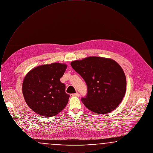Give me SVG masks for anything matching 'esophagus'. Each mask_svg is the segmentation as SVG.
Masks as SVG:
<instances>
[{"instance_id": "34e87169", "label": "esophagus", "mask_w": 153, "mask_h": 153, "mask_svg": "<svg viewBox=\"0 0 153 153\" xmlns=\"http://www.w3.org/2000/svg\"><path fill=\"white\" fill-rule=\"evenodd\" d=\"M71 96H77L79 97L80 96V94L79 93H76V94H71Z\"/></svg>"}]
</instances>
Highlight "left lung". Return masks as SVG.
<instances>
[{"mask_svg":"<svg viewBox=\"0 0 153 153\" xmlns=\"http://www.w3.org/2000/svg\"><path fill=\"white\" fill-rule=\"evenodd\" d=\"M71 65L87 84V94L81 101L88 109L98 114H106L122 101L126 91V78L115 61L88 57L72 61Z\"/></svg>","mask_w":153,"mask_h":153,"instance_id":"left-lung-1","label":"left lung"}]
</instances>
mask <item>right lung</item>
<instances>
[{
    "label": "right lung",
    "instance_id": "right-lung-1",
    "mask_svg": "<svg viewBox=\"0 0 153 153\" xmlns=\"http://www.w3.org/2000/svg\"><path fill=\"white\" fill-rule=\"evenodd\" d=\"M67 65L53 63L38 66L26 75L22 84L25 102L37 114L51 117L65 107L69 95L60 81Z\"/></svg>",
    "mask_w": 153,
    "mask_h": 153
}]
</instances>
